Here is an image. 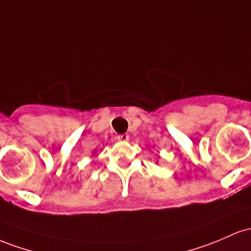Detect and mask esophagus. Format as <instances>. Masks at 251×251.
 I'll return each instance as SVG.
<instances>
[{
  "label": "esophagus",
  "mask_w": 251,
  "mask_h": 251,
  "mask_svg": "<svg viewBox=\"0 0 251 251\" xmlns=\"http://www.w3.org/2000/svg\"><path fill=\"white\" fill-rule=\"evenodd\" d=\"M117 140L120 141V142H126V141L129 140V135H126V134L118 135V136H117Z\"/></svg>",
  "instance_id": "1"
}]
</instances>
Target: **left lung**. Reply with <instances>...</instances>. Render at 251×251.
<instances>
[{"label": "left lung", "mask_w": 251, "mask_h": 251, "mask_svg": "<svg viewBox=\"0 0 251 251\" xmlns=\"http://www.w3.org/2000/svg\"><path fill=\"white\" fill-rule=\"evenodd\" d=\"M156 163H157V161H156Z\"/></svg>", "instance_id": "1"}]
</instances>
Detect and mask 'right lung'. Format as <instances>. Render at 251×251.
Here are the masks:
<instances>
[{
  "label": "right lung",
  "mask_w": 251,
  "mask_h": 251,
  "mask_svg": "<svg viewBox=\"0 0 251 251\" xmlns=\"http://www.w3.org/2000/svg\"><path fill=\"white\" fill-rule=\"evenodd\" d=\"M96 153V151H94V153H92V154H95Z\"/></svg>",
  "instance_id": "right-lung-1"
}]
</instances>
